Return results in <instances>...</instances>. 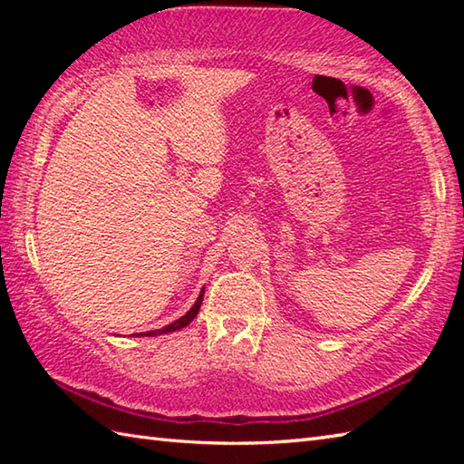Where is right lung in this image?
I'll use <instances>...</instances> for the list:
<instances>
[{"label": "right lung", "instance_id": "add662e5", "mask_svg": "<svg viewBox=\"0 0 464 464\" xmlns=\"http://www.w3.org/2000/svg\"><path fill=\"white\" fill-rule=\"evenodd\" d=\"M203 293H205V289H201V293H199V297H197V301H195V304L193 307L187 311L181 319H177V321H173L171 324H167V327H163V329H157V331H150L147 333V337H153V334H165V333H173V331H179V329H183V327H187V324H189L195 317H197V313H199V307H201V301H203ZM137 337H143V333H137Z\"/></svg>", "mask_w": 464, "mask_h": 464}]
</instances>
